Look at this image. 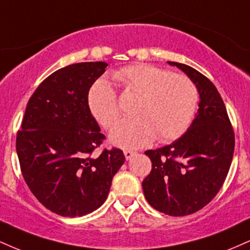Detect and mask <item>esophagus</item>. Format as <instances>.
<instances>
[{
	"label": "esophagus",
	"mask_w": 250,
	"mask_h": 250,
	"mask_svg": "<svg viewBox=\"0 0 250 250\" xmlns=\"http://www.w3.org/2000/svg\"><path fill=\"white\" fill-rule=\"evenodd\" d=\"M123 154H125V160H130L131 157H133L136 153H135V151H133V150H128V149H125V150L123 151Z\"/></svg>",
	"instance_id": "esophagus-1"
}]
</instances>
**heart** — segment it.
I'll return each mask as SVG.
<instances>
[{"label":"heart","instance_id":"1","mask_svg":"<svg viewBox=\"0 0 250 250\" xmlns=\"http://www.w3.org/2000/svg\"><path fill=\"white\" fill-rule=\"evenodd\" d=\"M125 94L137 96L134 119L123 120L113 128L110 140L123 148H140L156 137L159 142L176 140L193 121L199 91L193 80L183 74L151 64H134L113 73ZM88 105L103 128L113 127L121 108L116 91L104 81L93 85Z\"/></svg>","mask_w":250,"mask_h":250}]
</instances>
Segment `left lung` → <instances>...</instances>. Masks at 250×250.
<instances>
[{
    "mask_svg": "<svg viewBox=\"0 0 250 250\" xmlns=\"http://www.w3.org/2000/svg\"><path fill=\"white\" fill-rule=\"evenodd\" d=\"M168 63L193 80L200 94V108L180 139L145 151L151 170L142 188L154 209L170 216H186L207 206L219 193L233 160L235 134L213 82L187 64Z\"/></svg>",
    "mask_w": 250,
    "mask_h": 250,
    "instance_id": "obj_1",
    "label": "left lung"
}]
</instances>
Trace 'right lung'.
Returning a JSON list of instances; mask_svg holds the SVG:
<instances>
[{"label": "right lung", "mask_w": 250, "mask_h": 250, "mask_svg": "<svg viewBox=\"0 0 250 250\" xmlns=\"http://www.w3.org/2000/svg\"><path fill=\"white\" fill-rule=\"evenodd\" d=\"M107 65L75 63L43 80L17 131L16 151L25 183L45 208L61 216H83L101 207L125 162L119 148H104L100 156H91L105 136L91 115L88 94Z\"/></svg>", "instance_id": "add662e5"}]
</instances>
